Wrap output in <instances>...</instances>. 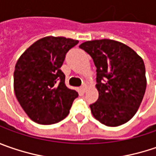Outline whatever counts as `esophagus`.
Instances as JSON below:
<instances>
[{
    "mask_svg": "<svg viewBox=\"0 0 156 156\" xmlns=\"http://www.w3.org/2000/svg\"><path fill=\"white\" fill-rule=\"evenodd\" d=\"M80 89H81V91H83V92H85V91H86V86H85V85H83L81 87H80Z\"/></svg>",
    "mask_w": 156,
    "mask_h": 156,
    "instance_id": "esophagus-1",
    "label": "esophagus"
}]
</instances>
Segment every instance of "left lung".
<instances>
[{"instance_id":"1","label":"left lung","mask_w":156,"mask_h":156,"mask_svg":"<svg viewBox=\"0 0 156 156\" xmlns=\"http://www.w3.org/2000/svg\"><path fill=\"white\" fill-rule=\"evenodd\" d=\"M97 68L98 100L90 105L94 118L108 126L127 122L136 113L147 86L145 65L126 44L111 39L87 41L79 45Z\"/></svg>"}]
</instances>
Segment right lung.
<instances>
[{
	"label": "right lung",
	"mask_w": 156,
	"mask_h": 156,
	"mask_svg": "<svg viewBox=\"0 0 156 156\" xmlns=\"http://www.w3.org/2000/svg\"><path fill=\"white\" fill-rule=\"evenodd\" d=\"M78 40L46 37L37 41L18 59L14 72V89L24 112L35 122L51 125L68 115L75 90L65 85L61 66L67 52Z\"/></svg>",
	"instance_id": "right-lung-1"
}]
</instances>
